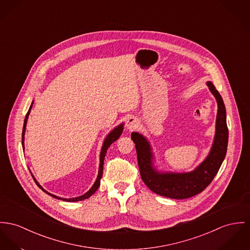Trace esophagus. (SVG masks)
Returning <instances> with one entry per match:
<instances>
[{
  "mask_svg": "<svg viewBox=\"0 0 250 250\" xmlns=\"http://www.w3.org/2000/svg\"><path fill=\"white\" fill-rule=\"evenodd\" d=\"M138 125H139V122H138V120H137L136 118H134V117L128 118L127 121H126V124H125V127H126V129H128L129 131H131V130H133L135 128H137Z\"/></svg>",
  "mask_w": 250,
  "mask_h": 250,
  "instance_id": "obj_1",
  "label": "esophagus"
}]
</instances>
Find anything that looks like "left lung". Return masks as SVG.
<instances>
[{
  "label": "left lung",
  "instance_id": "obj_1",
  "mask_svg": "<svg viewBox=\"0 0 250 250\" xmlns=\"http://www.w3.org/2000/svg\"><path fill=\"white\" fill-rule=\"evenodd\" d=\"M207 84L218 104L216 131L209 154L192 171L185 173L158 171L154 167L153 152L149 142L138 132L131 133L142 180L151 191L158 195L181 200L202 192L209 186L225 160L229 143L226 106L223 98L211 82H208Z\"/></svg>",
  "mask_w": 250,
  "mask_h": 250
}]
</instances>
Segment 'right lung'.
<instances>
[{"instance_id": "add662e5", "label": "right lung", "mask_w": 250, "mask_h": 250, "mask_svg": "<svg viewBox=\"0 0 250 250\" xmlns=\"http://www.w3.org/2000/svg\"><path fill=\"white\" fill-rule=\"evenodd\" d=\"M33 103L34 102H32V104H31V105H30V107H29V109H28V111H27V113H26V115H25V118H24V122H23V127H22V133H21V146H22V149H24V145H23V141H24V132H25V127H26V123H27V119H28V115H29V113H30V110H31V107H32V105H33ZM123 129H124V124H121L120 125H118V126H116L115 128L109 133V134L106 136V138L104 139V144H103V146H102V150H101V154H100V166H99V172H98V176H97L96 182L94 183V185L92 186V188L87 191L86 193H84L83 195H82V196H79V197H75V198H70V199H65V198H61V197H59V196H56V195H53V194H51V193L47 192L46 190H44L40 185H39L38 182L36 181V179H35V177L32 175V177H33V179H34V181H35V183H36V185L38 186L39 188L43 191V192L46 193V194H48V195H50L51 197H53V198H56L58 200H62V201H65V202H78V201H83V200H84V199H87V198H89L92 194H94V193L96 192L97 189H98V188L100 187V182H101V178H102V176H103V168H104V157H105V154H106V151H107V149H108V147L110 146V145L111 144H113L115 141H117L118 139H119V137L121 136L122 134V132H123Z\"/></svg>"}]
</instances>
